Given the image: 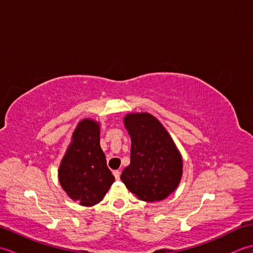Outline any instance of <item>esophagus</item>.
I'll return each instance as SVG.
<instances>
[{"instance_id":"obj_1","label":"esophagus","mask_w":253,"mask_h":253,"mask_svg":"<svg viewBox=\"0 0 253 253\" xmlns=\"http://www.w3.org/2000/svg\"><path fill=\"white\" fill-rule=\"evenodd\" d=\"M113 174H114L116 179H120V177H121V171L120 170H114V171H113Z\"/></svg>"}]
</instances>
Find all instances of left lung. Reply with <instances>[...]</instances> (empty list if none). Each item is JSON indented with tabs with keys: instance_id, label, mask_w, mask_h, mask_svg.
<instances>
[{
	"instance_id": "8db88e82",
	"label": "left lung",
	"mask_w": 253,
	"mask_h": 253,
	"mask_svg": "<svg viewBox=\"0 0 253 253\" xmlns=\"http://www.w3.org/2000/svg\"><path fill=\"white\" fill-rule=\"evenodd\" d=\"M124 125L131 139L130 163L121 175L127 189L142 201H161L179 186L182 158L169 131L146 112L129 113Z\"/></svg>"
}]
</instances>
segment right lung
I'll use <instances>...</instances> for the list:
<instances>
[{
  "label": "right lung",
  "instance_id": "obj_1",
  "mask_svg": "<svg viewBox=\"0 0 253 253\" xmlns=\"http://www.w3.org/2000/svg\"><path fill=\"white\" fill-rule=\"evenodd\" d=\"M57 173L63 190L80 206L102 201L115 178L100 146L99 122L84 118L78 123Z\"/></svg>",
  "mask_w": 253,
  "mask_h": 253
}]
</instances>
